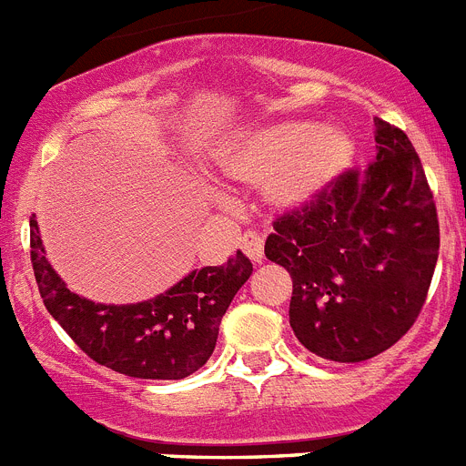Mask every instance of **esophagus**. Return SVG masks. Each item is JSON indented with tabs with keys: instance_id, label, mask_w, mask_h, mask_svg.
<instances>
[{
	"instance_id": "obj_1",
	"label": "esophagus",
	"mask_w": 466,
	"mask_h": 466,
	"mask_svg": "<svg viewBox=\"0 0 466 466\" xmlns=\"http://www.w3.org/2000/svg\"><path fill=\"white\" fill-rule=\"evenodd\" d=\"M242 252L247 254V258L252 263H261L263 258V236H258L257 230H247L245 236L240 238Z\"/></svg>"
}]
</instances>
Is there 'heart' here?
I'll list each match as a JSON object with an SVG mask.
<instances>
[{"mask_svg":"<svg viewBox=\"0 0 466 466\" xmlns=\"http://www.w3.org/2000/svg\"><path fill=\"white\" fill-rule=\"evenodd\" d=\"M355 156V139L343 127L289 118L238 135L224 149V170L242 184H263L266 200L289 212L331 191Z\"/></svg>","mask_w":466,"mask_h":466,"instance_id":"obj_1","label":"heart"}]
</instances>
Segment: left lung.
I'll return each instance as SVG.
<instances>
[{
	"instance_id": "left-lung-1",
	"label": "left lung",
	"mask_w": 466,
	"mask_h": 466,
	"mask_svg": "<svg viewBox=\"0 0 466 466\" xmlns=\"http://www.w3.org/2000/svg\"><path fill=\"white\" fill-rule=\"evenodd\" d=\"M376 158L319 200L275 221L266 257L289 270V324L312 355L340 364L392 348L422 310L439 219L403 130L376 118Z\"/></svg>"
}]
</instances>
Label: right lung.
<instances>
[{"label":"right lung","mask_w":466,"mask_h":466,"mask_svg":"<svg viewBox=\"0 0 466 466\" xmlns=\"http://www.w3.org/2000/svg\"><path fill=\"white\" fill-rule=\"evenodd\" d=\"M32 268L39 294L69 339L90 360L130 378L182 380L212 357L221 317L252 275V261L242 252L224 266L191 270L154 299L114 306L74 294L51 261L30 219Z\"/></svg>","instance_id":"1"}]
</instances>
